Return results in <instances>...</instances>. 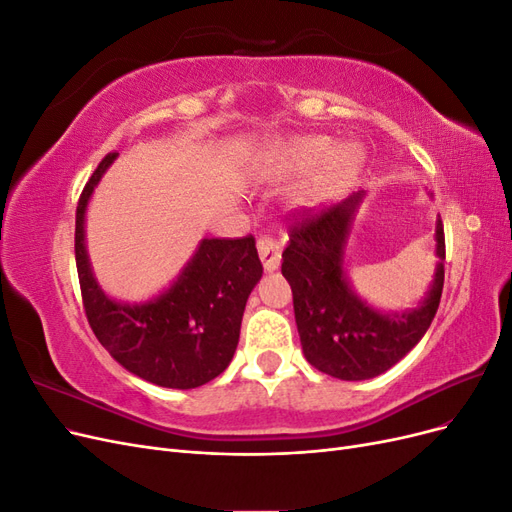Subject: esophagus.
I'll return each mask as SVG.
<instances>
[{
	"label": "esophagus",
	"mask_w": 512,
	"mask_h": 512,
	"mask_svg": "<svg viewBox=\"0 0 512 512\" xmlns=\"http://www.w3.org/2000/svg\"><path fill=\"white\" fill-rule=\"evenodd\" d=\"M256 247H258V256L262 260V267H265V271H275L277 267H280V262H282V245L280 243L271 237H260Z\"/></svg>",
	"instance_id": "obj_1"
}]
</instances>
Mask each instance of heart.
<instances>
[{
  "mask_svg": "<svg viewBox=\"0 0 512 512\" xmlns=\"http://www.w3.org/2000/svg\"><path fill=\"white\" fill-rule=\"evenodd\" d=\"M322 160L327 162L322 164V170L301 196L305 205H318L356 173L363 160L359 149L348 145L333 151V141L324 136H294L271 143L265 149L260 164L267 175L290 177L305 173V170L318 166Z\"/></svg>",
  "mask_w": 512,
  "mask_h": 512,
  "instance_id": "1",
  "label": "heart"
}]
</instances>
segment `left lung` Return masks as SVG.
I'll list each match as a JSON object with an SVG mask.
<instances>
[{
    "label": "left lung",
    "mask_w": 512,
    "mask_h": 512,
    "mask_svg": "<svg viewBox=\"0 0 512 512\" xmlns=\"http://www.w3.org/2000/svg\"><path fill=\"white\" fill-rule=\"evenodd\" d=\"M361 200L363 192H356L329 209L292 215L290 243L282 254L305 359L339 380L376 378L404 359L427 333L444 286L446 250L438 218V265L421 305L404 314H384L352 290L344 256Z\"/></svg>",
    "instance_id": "1"
}]
</instances>
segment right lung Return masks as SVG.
I'll list each match as a JSON object with an SVG mask.
<instances>
[{
    "label": "right lung",
    "instance_id": "1",
    "mask_svg": "<svg viewBox=\"0 0 512 512\" xmlns=\"http://www.w3.org/2000/svg\"><path fill=\"white\" fill-rule=\"evenodd\" d=\"M117 153L98 164L76 207L74 254L91 331L130 374L166 389H196L220 376L239 344L247 297L262 277L252 235L203 239L177 280L147 303H121L96 282L85 247V211Z\"/></svg>",
    "mask_w": 512,
    "mask_h": 512
}]
</instances>
